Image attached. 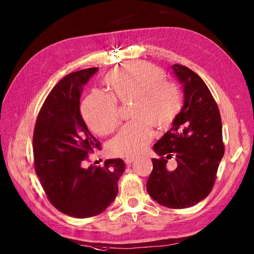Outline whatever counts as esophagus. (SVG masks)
I'll use <instances>...</instances> for the list:
<instances>
[{
	"instance_id": "34e87169",
	"label": "esophagus",
	"mask_w": 254,
	"mask_h": 254,
	"mask_svg": "<svg viewBox=\"0 0 254 254\" xmlns=\"http://www.w3.org/2000/svg\"><path fill=\"white\" fill-rule=\"evenodd\" d=\"M133 160H134V158H130V157H128V158H126V159H124V163H126V165H131L132 163H133Z\"/></svg>"
}]
</instances>
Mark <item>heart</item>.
<instances>
[{
  "label": "heart",
  "mask_w": 254,
  "mask_h": 254,
  "mask_svg": "<svg viewBox=\"0 0 254 254\" xmlns=\"http://www.w3.org/2000/svg\"><path fill=\"white\" fill-rule=\"evenodd\" d=\"M104 83L111 96L95 91L82 105V115L91 131L107 135L119 124L117 101L132 100L131 117L108 144V150L117 157H134L143 153L153 137V127L165 130L181 110L179 89L166 82L164 73L144 62H128L108 73Z\"/></svg>",
  "instance_id": "heart-1"
}]
</instances>
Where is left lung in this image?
<instances>
[{"instance_id": "8db88e82", "label": "left lung", "mask_w": 254, "mask_h": 254, "mask_svg": "<svg viewBox=\"0 0 254 254\" xmlns=\"http://www.w3.org/2000/svg\"><path fill=\"white\" fill-rule=\"evenodd\" d=\"M183 86V107L172 127L154 145L159 159L153 158V171L146 188L154 201L169 208H187L210 193L224 156L222 119L207 86L187 66H171ZM176 158L174 171L166 168Z\"/></svg>"}]
</instances>
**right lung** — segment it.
I'll return each mask as SVG.
<instances>
[{"label":"right lung","instance_id":"add662e5","mask_svg":"<svg viewBox=\"0 0 254 254\" xmlns=\"http://www.w3.org/2000/svg\"><path fill=\"white\" fill-rule=\"evenodd\" d=\"M98 67L66 75L48 95L32 138L35 170L51 204L75 218L96 216L115 201L126 165L107 159L102 167L84 168L88 153L101 149L79 110L84 85Z\"/></svg>","mask_w":254,"mask_h":254}]
</instances>
